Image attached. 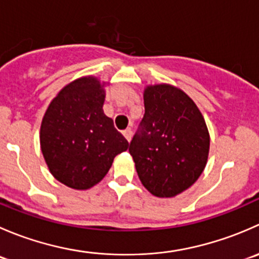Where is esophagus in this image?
<instances>
[{
  "label": "esophagus",
  "instance_id": "obj_1",
  "mask_svg": "<svg viewBox=\"0 0 259 259\" xmlns=\"http://www.w3.org/2000/svg\"><path fill=\"white\" fill-rule=\"evenodd\" d=\"M122 135H124L125 139H126L127 142H130V139H132V135H133L132 129H126V130H124V132H122Z\"/></svg>",
  "mask_w": 259,
  "mask_h": 259
}]
</instances>
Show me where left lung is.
<instances>
[{"label":"left lung","mask_w":259,"mask_h":259,"mask_svg":"<svg viewBox=\"0 0 259 259\" xmlns=\"http://www.w3.org/2000/svg\"><path fill=\"white\" fill-rule=\"evenodd\" d=\"M142 127L130 143L138 177L149 193L173 198L192 187L204 170L210 137L194 101L177 86L144 89Z\"/></svg>","instance_id":"left-lung-1"}]
</instances>
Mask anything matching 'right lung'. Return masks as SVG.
Listing matches in <instances>:
<instances>
[{
	"label": "right lung",
	"instance_id": "add662e5",
	"mask_svg": "<svg viewBox=\"0 0 259 259\" xmlns=\"http://www.w3.org/2000/svg\"><path fill=\"white\" fill-rule=\"evenodd\" d=\"M105 85L95 76L71 81L46 109L40 127V145L50 173L76 190L103 180L127 140L104 114Z\"/></svg>",
	"mask_w": 259,
	"mask_h": 259
}]
</instances>
